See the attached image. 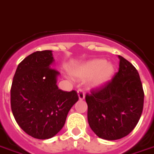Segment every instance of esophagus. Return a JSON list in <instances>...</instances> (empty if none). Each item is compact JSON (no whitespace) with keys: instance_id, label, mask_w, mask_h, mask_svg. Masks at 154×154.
<instances>
[{"instance_id":"obj_1","label":"esophagus","mask_w":154,"mask_h":154,"mask_svg":"<svg viewBox=\"0 0 154 154\" xmlns=\"http://www.w3.org/2000/svg\"><path fill=\"white\" fill-rule=\"evenodd\" d=\"M77 95H78V97L80 100H83L85 98V93L82 90H78L77 91Z\"/></svg>"}]
</instances>
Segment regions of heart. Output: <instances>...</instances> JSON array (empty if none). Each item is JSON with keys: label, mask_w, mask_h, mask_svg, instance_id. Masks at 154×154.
<instances>
[{"label": "heart", "mask_w": 154, "mask_h": 154, "mask_svg": "<svg viewBox=\"0 0 154 154\" xmlns=\"http://www.w3.org/2000/svg\"><path fill=\"white\" fill-rule=\"evenodd\" d=\"M114 73V66L105 59L96 58L78 65L72 70V75L79 79L91 77L92 87H100L107 83Z\"/></svg>", "instance_id": "obj_1"}]
</instances>
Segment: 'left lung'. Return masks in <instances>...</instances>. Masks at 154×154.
<instances>
[{"mask_svg": "<svg viewBox=\"0 0 154 154\" xmlns=\"http://www.w3.org/2000/svg\"><path fill=\"white\" fill-rule=\"evenodd\" d=\"M119 70L103 88L87 94L88 120L97 137L117 140L129 134L140 119L144 93L132 63L118 56Z\"/></svg>", "mask_w": 154, "mask_h": 154, "instance_id": "obj_1", "label": "left lung"}]
</instances>
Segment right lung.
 Here are the masks:
<instances>
[{"label": "right lung", "mask_w": 154, "mask_h": 154, "mask_svg": "<svg viewBox=\"0 0 154 154\" xmlns=\"http://www.w3.org/2000/svg\"><path fill=\"white\" fill-rule=\"evenodd\" d=\"M52 51L33 52L18 65L11 88V107L18 125L35 138L48 139L61 131L78 101L76 91L64 92L51 68Z\"/></svg>", "instance_id": "1"}]
</instances>
